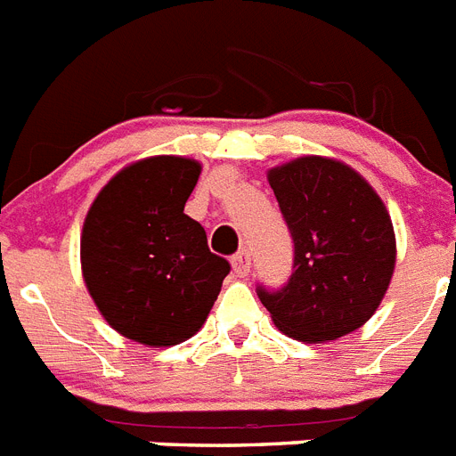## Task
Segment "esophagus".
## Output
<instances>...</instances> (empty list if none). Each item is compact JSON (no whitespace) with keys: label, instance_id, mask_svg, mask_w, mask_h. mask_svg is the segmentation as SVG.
I'll return each instance as SVG.
<instances>
[{"label":"esophagus","instance_id":"obj_1","mask_svg":"<svg viewBox=\"0 0 456 456\" xmlns=\"http://www.w3.org/2000/svg\"><path fill=\"white\" fill-rule=\"evenodd\" d=\"M232 269H234V273L240 275V278L250 273V252L248 250L236 252L234 257H232Z\"/></svg>","mask_w":456,"mask_h":456}]
</instances>
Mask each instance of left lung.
Wrapping results in <instances>:
<instances>
[{
    "mask_svg": "<svg viewBox=\"0 0 456 456\" xmlns=\"http://www.w3.org/2000/svg\"><path fill=\"white\" fill-rule=\"evenodd\" d=\"M294 240V271L257 294L282 334L329 343L366 324L396 264L387 206L364 175L334 157L304 155L266 174Z\"/></svg>",
    "mask_w": 456,
    "mask_h": 456,
    "instance_id": "left-lung-1",
    "label": "left lung"
}]
</instances>
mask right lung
Segmentation results:
<instances>
[{
	"label": "right lung",
	"instance_id": "1",
	"mask_svg": "<svg viewBox=\"0 0 456 456\" xmlns=\"http://www.w3.org/2000/svg\"><path fill=\"white\" fill-rule=\"evenodd\" d=\"M201 174L190 157L155 155L118 171L80 232V271L106 322L148 347H171L204 327L229 273L204 227L185 216Z\"/></svg>",
	"mask_w": 456,
	"mask_h": 456
}]
</instances>
